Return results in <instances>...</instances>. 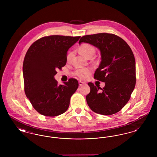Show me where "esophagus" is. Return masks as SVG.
I'll list each match as a JSON object with an SVG mask.
<instances>
[{
	"instance_id": "1",
	"label": "esophagus",
	"mask_w": 157,
	"mask_h": 157,
	"mask_svg": "<svg viewBox=\"0 0 157 157\" xmlns=\"http://www.w3.org/2000/svg\"><path fill=\"white\" fill-rule=\"evenodd\" d=\"M85 83H84V82H82V81H79V86H82V85H85Z\"/></svg>"
}]
</instances>
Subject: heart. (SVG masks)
<instances>
[{"label": "heart", "mask_w": 157, "mask_h": 157, "mask_svg": "<svg viewBox=\"0 0 157 157\" xmlns=\"http://www.w3.org/2000/svg\"><path fill=\"white\" fill-rule=\"evenodd\" d=\"M79 51L80 53L85 58H86L89 55H94L95 53V48L89 44H83L79 48ZM72 56V53H69L67 55V59L69 61ZM90 68H82L77 69L75 71V75L78 76L81 79H85L90 73Z\"/></svg>", "instance_id": "obj_1"}]
</instances>
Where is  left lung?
I'll list each match as a JSON object with an SVG mask.
<instances>
[{
    "mask_svg": "<svg viewBox=\"0 0 157 157\" xmlns=\"http://www.w3.org/2000/svg\"><path fill=\"white\" fill-rule=\"evenodd\" d=\"M82 42L100 51L101 61L94 78L105 82L102 89L88 83L90 90L86 97L87 104L92 111L101 115L119 112L129 100L136 83L135 60L131 48L122 38L106 33L83 36L79 44Z\"/></svg>",
    "mask_w": 157,
    "mask_h": 157,
    "instance_id": "1",
    "label": "left lung"
}]
</instances>
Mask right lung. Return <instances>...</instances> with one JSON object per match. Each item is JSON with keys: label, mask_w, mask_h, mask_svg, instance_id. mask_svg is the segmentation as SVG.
I'll list each match as a JSON object with an SVG mask.
<instances>
[{"label": "right lung", "mask_w": 157, "mask_h": 157, "mask_svg": "<svg viewBox=\"0 0 157 157\" xmlns=\"http://www.w3.org/2000/svg\"><path fill=\"white\" fill-rule=\"evenodd\" d=\"M80 37H42L26 53L23 64L25 92L33 107L44 116L55 117L66 112L71 96L78 88V82L74 78L58 85L54 76L58 69L66 65L68 49Z\"/></svg>", "instance_id": "right-lung-1"}]
</instances>
